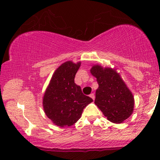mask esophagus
I'll return each instance as SVG.
<instances>
[{
	"label": "esophagus",
	"mask_w": 160,
	"mask_h": 160,
	"mask_svg": "<svg viewBox=\"0 0 160 160\" xmlns=\"http://www.w3.org/2000/svg\"><path fill=\"white\" fill-rule=\"evenodd\" d=\"M89 97H90L91 98H92L93 100H95V95H94L93 93L90 94V95H89Z\"/></svg>",
	"instance_id": "obj_1"
}]
</instances>
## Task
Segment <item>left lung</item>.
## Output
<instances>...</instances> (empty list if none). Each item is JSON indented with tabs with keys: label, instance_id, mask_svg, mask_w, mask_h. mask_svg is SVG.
<instances>
[{
	"label": "left lung",
	"instance_id": "1",
	"mask_svg": "<svg viewBox=\"0 0 160 160\" xmlns=\"http://www.w3.org/2000/svg\"><path fill=\"white\" fill-rule=\"evenodd\" d=\"M97 78L95 103L105 117L113 123H122L130 117L134 108V98L115 70L94 65L90 70Z\"/></svg>",
	"mask_w": 160,
	"mask_h": 160
}]
</instances>
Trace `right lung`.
<instances>
[{"label": "right lung", "mask_w": 160, "mask_h": 160, "mask_svg": "<svg viewBox=\"0 0 160 160\" xmlns=\"http://www.w3.org/2000/svg\"><path fill=\"white\" fill-rule=\"evenodd\" d=\"M81 62L68 61L56 70L44 94L43 106L47 117L56 125L69 127L76 123L87 105L93 101L83 94L74 78Z\"/></svg>", "instance_id": "obj_1"}]
</instances>
